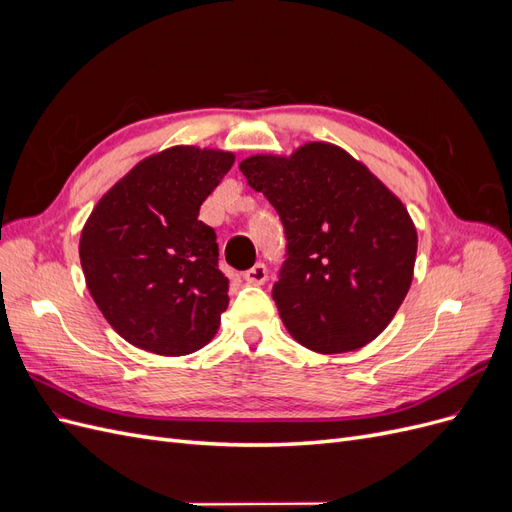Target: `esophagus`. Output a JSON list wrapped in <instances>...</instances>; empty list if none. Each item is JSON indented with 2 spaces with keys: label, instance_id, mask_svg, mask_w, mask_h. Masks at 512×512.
Returning a JSON list of instances; mask_svg holds the SVG:
<instances>
[{
  "label": "esophagus",
  "instance_id": "obj_1",
  "mask_svg": "<svg viewBox=\"0 0 512 512\" xmlns=\"http://www.w3.org/2000/svg\"><path fill=\"white\" fill-rule=\"evenodd\" d=\"M267 275H269L267 265H262V262H256V265H254L252 269H247V271L243 273V280H245L247 284L262 286V284L267 282Z\"/></svg>",
  "mask_w": 512,
  "mask_h": 512
}]
</instances>
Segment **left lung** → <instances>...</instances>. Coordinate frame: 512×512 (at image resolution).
<instances>
[{"mask_svg": "<svg viewBox=\"0 0 512 512\" xmlns=\"http://www.w3.org/2000/svg\"><path fill=\"white\" fill-rule=\"evenodd\" d=\"M267 196L286 235L273 286L286 329L320 354L369 344L393 320L412 284L416 228L386 185L329 143L239 164Z\"/></svg>", "mask_w": 512, "mask_h": 512, "instance_id": "8db88e82", "label": "left lung"}]
</instances>
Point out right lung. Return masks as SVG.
<instances>
[{"mask_svg": "<svg viewBox=\"0 0 512 512\" xmlns=\"http://www.w3.org/2000/svg\"><path fill=\"white\" fill-rule=\"evenodd\" d=\"M232 162L228 151L170 147L138 162L91 211L79 245L85 282L132 346L181 356L218 333L228 277L198 211Z\"/></svg>", "mask_w": 512, "mask_h": 512, "instance_id": "add662e5", "label": "right lung"}]
</instances>
